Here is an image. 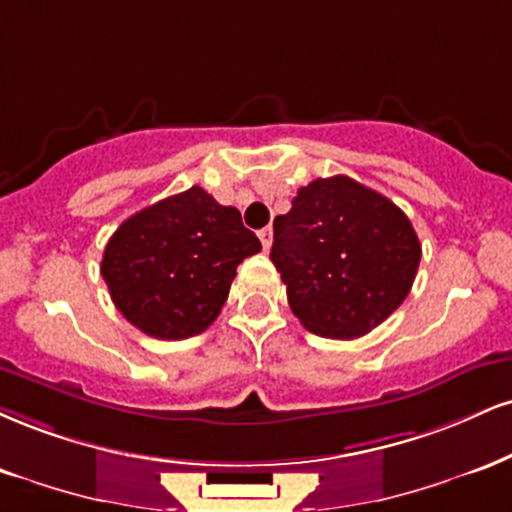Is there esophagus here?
Returning <instances> with one entry per match:
<instances>
[{
  "label": "esophagus",
  "mask_w": 512,
  "mask_h": 512,
  "mask_svg": "<svg viewBox=\"0 0 512 512\" xmlns=\"http://www.w3.org/2000/svg\"><path fill=\"white\" fill-rule=\"evenodd\" d=\"M272 238H274L272 226H267V229H262V231H260V240H262V248H264V250L272 248Z\"/></svg>",
  "instance_id": "34e87169"
}]
</instances>
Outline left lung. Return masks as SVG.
<instances>
[{"label":"left lung","instance_id":"obj_1","mask_svg":"<svg viewBox=\"0 0 512 512\" xmlns=\"http://www.w3.org/2000/svg\"><path fill=\"white\" fill-rule=\"evenodd\" d=\"M272 262L312 334L365 336L408 298L422 245L389 197L348 176L317 178L274 219Z\"/></svg>","mask_w":512,"mask_h":512}]
</instances>
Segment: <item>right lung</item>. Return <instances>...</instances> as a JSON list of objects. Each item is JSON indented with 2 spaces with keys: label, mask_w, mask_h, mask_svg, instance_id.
<instances>
[{
  "label": "right lung",
  "mask_w": 512,
  "mask_h": 512,
  "mask_svg": "<svg viewBox=\"0 0 512 512\" xmlns=\"http://www.w3.org/2000/svg\"><path fill=\"white\" fill-rule=\"evenodd\" d=\"M260 250L236 207L193 186L123 221L100 269L128 322L147 336L181 341L219 317L236 267Z\"/></svg>",
  "instance_id": "right-lung-1"
}]
</instances>
